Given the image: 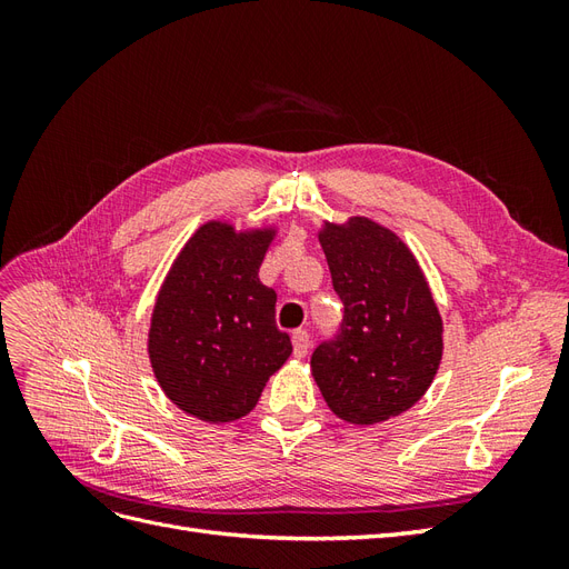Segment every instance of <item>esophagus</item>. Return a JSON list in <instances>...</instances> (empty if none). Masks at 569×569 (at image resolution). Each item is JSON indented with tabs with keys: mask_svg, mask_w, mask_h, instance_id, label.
Segmentation results:
<instances>
[{
	"mask_svg": "<svg viewBox=\"0 0 569 569\" xmlns=\"http://www.w3.org/2000/svg\"><path fill=\"white\" fill-rule=\"evenodd\" d=\"M291 347H295L297 358H303L308 353V347H311V337H308L306 330H297L291 335Z\"/></svg>",
	"mask_w": 569,
	"mask_h": 569,
	"instance_id": "obj_1",
	"label": "esophagus"
}]
</instances>
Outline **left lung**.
<instances>
[{"label":"left lung","mask_w":569,"mask_h":569,"mask_svg":"<svg viewBox=\"0 0 569 569\" xmlns=\"http://www.w3.org/2000/svg\"><path fill=\"white\" fill-rule=\"evenodd\" d=\"M320 244L343 303L339 332L311 356L337 418L375 425L401 416L441 363V316L416 256L368 218L325 222Z\"/></svg>","instance_id":"obj_1"}]
</instances>
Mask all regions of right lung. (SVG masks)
<instances>
[{
    "instance_id": "1",
    "label": "right lung",
    "mask_w": 569,
    "mask_h": 569,
    "mask_svg": "<svg viewBox=\"0 0 569 569\" xmlns=\"http://www.w3.org/2000/svg\"><path fill=\"white\" fill-rule=\"evenodd\" d=\"M272 234L206 222L159 291L149 327L151 368L168 399L199 420L247 416L291 353L289 335L274 325L278 295L258 280Z\"/></svg>"
}]
</instances>
